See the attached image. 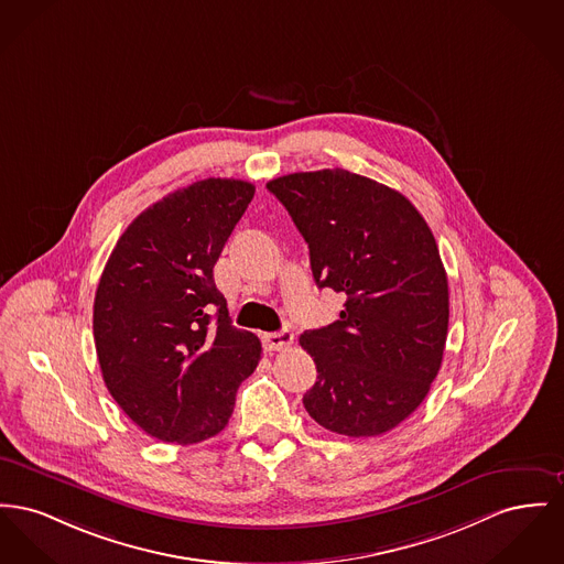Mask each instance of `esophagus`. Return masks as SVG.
<instances>
[{"label":"esophagus","instance_id":"34e87169","mask_svg":"<svg viewBox=\"0 0 564 564\" xmlns=\"http://www.w3.org/2000/svg\"><path fill=\"white\" fill-rule=\"evenodd\" d=\"M292 343H294V334H292V330H288V328L281 332H268V334H264L265 351H283Z\"/></svg>","mask_w":564,"mask_h":564}]
</instances>
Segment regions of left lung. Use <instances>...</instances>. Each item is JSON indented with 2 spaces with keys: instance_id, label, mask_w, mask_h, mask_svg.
I'll return each instance as SVG.
<instances>
[{
  "instance_id": "8db88e82",
  "label": "left lung",
  "mask_w": 564,
  "mask_h": 564,
  "mask_svg": "<svg viewBox=\"0 0 564 564\" xmlns=\"http://www.w3.org/2000/svg\"><path fill=\"white\" fill-rule=\"evenodd\" d=\"M265 187L304 236L317 285L345 296L334 324L300 334L317 366L304 409L345 436L397 429L429 394L447 340V274L429 224L397 189L343 167Z\"/></svg>"
}]
</instances>
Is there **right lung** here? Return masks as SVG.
<instances>
[{"label":"right lung","mask_w":564,"mask_h":564,"mask_svg":"<svg viewBox=\"0 0 564 564\" xmlns=\"http://www.w3.org/2000/svg\"><path fill=\"white\" fill-rule=\"evenodd\" d=\"M256 187L204 178L142 210L117 240L94 302L108 392L135 426L192 445L228 426L262 343L234 328L213 268Z\"/></svg>","instance_id":"right-lung-1"}]
</instances>
